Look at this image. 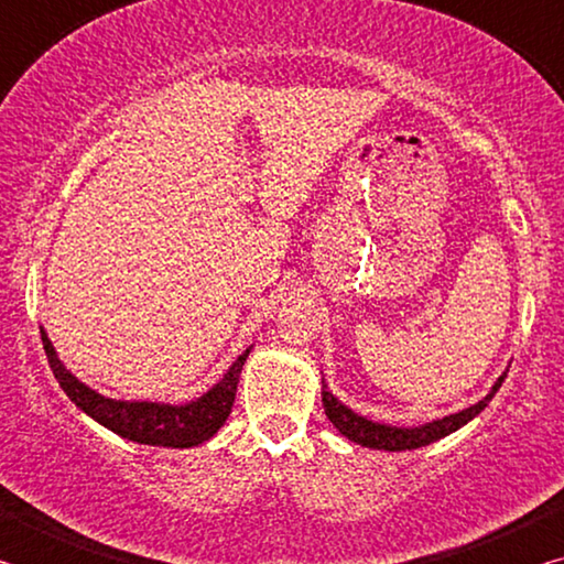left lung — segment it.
Segmentation results:
<instances>
[{
  "mask_svg": "<svg viewBox=\"0 0 564 564\" xmlns=\"http://www.w3.org/2000/svg\"><path fill=\"white\" fill-rule=\"evenodd\" d=\"M502 380H505V376L498 378V383L492 386L490 393L485 395L480 403L465 408L455 415H447L443 420H433V423H425L420 427L380 425V423H373V420L352 413L350 408L343 405L340 400L330 393V390L326 388V380H323V408H326V415L330 423L338 427V433L346 435L352 443H358L362 447H373V451H390V453L415 451V447L431 445L435 441H441V437L455 433L457 427H463L465 423H470L477 413H482L485 405L492 400V395L498 393Z\"/></svg>",
  "mask_w": 564,
  "mask_h": 564,
  "instance_id": "8db88e82",
  "label": "left lung"
}]
</instances>
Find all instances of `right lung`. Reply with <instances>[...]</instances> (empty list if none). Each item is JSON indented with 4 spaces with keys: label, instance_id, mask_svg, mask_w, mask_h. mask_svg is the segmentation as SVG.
Returning <instances> with one entry per match:
<instances>
[{
    "label": "right lung",
    "instance_id": "obj_1",
    "mask_svg": "<svg viewBox=\"0 0 564 564\" xmlns=\"http://www.w3.org/2000/svg\"><path fill=\"white\" fill-rule=\"evenodd\" d=\"M42 343L54 378L59 380L62 390L69 395L72 403H76V408H82L89 417L109 427L111 433L127 437V441L161 447H194L218 433V427L226 423L228 413H231L238 376H241L243 362L251 352V348L243 350L234 366L228 368V373L202 398L191 400L186 405H164L147 403V400L144 403H127V400L99 395L97 390L79 383L64 368L44 330Z\"/></svg>",
    "mask_w": 564,
    "mask_h": 564
}]
</instances>
